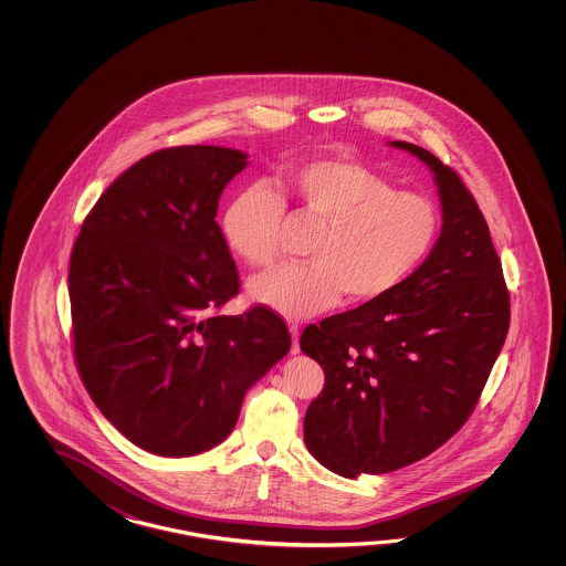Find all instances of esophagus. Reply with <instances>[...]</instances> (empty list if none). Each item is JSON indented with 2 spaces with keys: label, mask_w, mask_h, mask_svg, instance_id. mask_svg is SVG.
<instances>
[{
  "label": "esophagus",
  "mask_w": 566,
  "mask_h": 566,
  "mask_svg": "<svg viewBox=\"0 0 566 566\" xmlns=\"http://www.w3.org/2000/svg\"><path fill=\"white\" fill-rule=\"evenodd\" d=\"M289 332H291V337H293V344H291V354H300V325L289 324Z\"/></svg>",
  "instance_id": "esophagus-1"
}]
</instances>
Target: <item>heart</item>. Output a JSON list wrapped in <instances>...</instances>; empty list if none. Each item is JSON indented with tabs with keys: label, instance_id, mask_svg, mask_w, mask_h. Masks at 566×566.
Returning <instances> with one entry per match:
<instances>
[{
	"label": "heart",
	"instance_id": "obj_1",
	"mask_svg": "<svg viewBox=\"0 0 566 566\" xmlns=\"http://www.w3.org/2000/svg\"><path fill=\"white\" fill-rule=\"evenodd\" d=\"M285 200L322 222L310 244V263H283L251 279L254 301L291 319L312 317L349 301L382 300L431 254L441 212L429 196L397 192L374 169L346 159H312L285 169L279 193L251 186L222 214L230 251L247 265L279 256Z\"/></svg>",
	"mask_w": 566,
	"mask_h": 566
}]
</instances>
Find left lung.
<instances>
[{"label": "left lung", "instance_id": "1", "mask_svg": "<svg viewBox=\"0 0 566 566\" xmlns=\"http://www.w3.org/2000/svg\"><path fill=\"white\" fill-rule=\"evenodd\" d=\"M433 171L443 227L397 291L301 334L325 386L305 412L313 458L344 478L427 458L470 419L510 327V293L480 206L439 157L390 142Z\"/></svg>", "mask_w": 566, "mask_h": 566}]
</instances>
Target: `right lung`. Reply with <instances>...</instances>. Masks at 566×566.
I'll return each mask as SVG.
<instances>
[{
  "label": "right lung",
  "instance_id": "add662e5",
  "mask_svg": "<svg viewBox=\"0 0 566 566\" xmlns=\"http://www.w3.org/2000/svg\"><path fill=\"white\" fill-rule=\"evenodd\" d=\"M247 164L217 145L159 149L101 193L74 242L83 385L113 427L161 458L222 443L247 390L291 348L287 325L263 305L214 313L241 287L217 212Z\"/></svg>",
  "mask_w": 566,
  "mask_h": 566
}]
</instances>
